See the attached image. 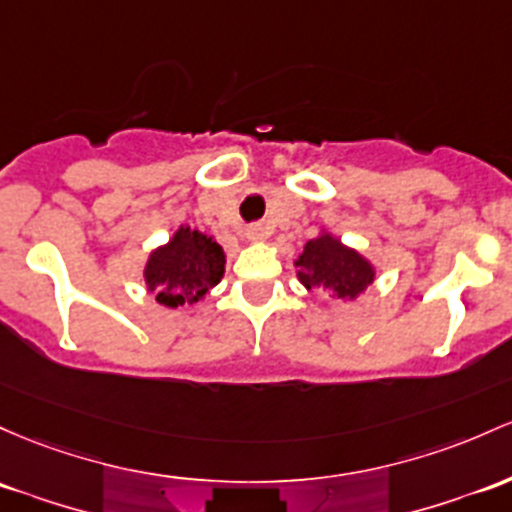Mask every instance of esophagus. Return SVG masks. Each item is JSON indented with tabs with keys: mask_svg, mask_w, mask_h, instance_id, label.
<instances>
[{
	"mask_svg": "<svg viewBox=\"0 0 512 512\" xmlns=\"http://www.w3.org/2000/svg\"><path fill=\"white\" fill-rule=\"evenodd\" d=\"M267 238V228L265 226H250L247 228V240L252 243H260V240Z\"/></svg>",
	"mask_w": 512,
	"mask_h": 512,
	"instance_id": "34e87169",
	"label": "esophagus"
}]
</instances>
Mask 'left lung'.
<instances>
[{"label": "left lung", "instance_id": "obj_1", "mask_svg": "<svg viewBox=\"0 0 512 512\" xmlns=\"http://www.w3.org/2000/svg\"><path fill=\"white\" fill-rule=\"evenodd\" d=\"M294 267L306 291H330L340 301H357L376 279L374 262L325 228L303 245Z\"/></svg>", "mask_w": 512, "mask_h": 512}]
</instances>
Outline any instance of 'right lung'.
<instances>
[{
  "label": "right lung",
  "instance_id": "obj_1",
  "mask_svg": "<svg viewBox=\"0 0 512 512\" xmlns=\"http://www.w3.org/2000/svg\"><path fill=\"white\" fill-rule=\"evenodd\" d=\"M226 274V252L209 233L179 226L167 243L150 250L143 279L155 301L167 308H187L204 301Z\"/></svg>",
  "mask_w": 512,
  "mask_h": 512
}]
</instances>
